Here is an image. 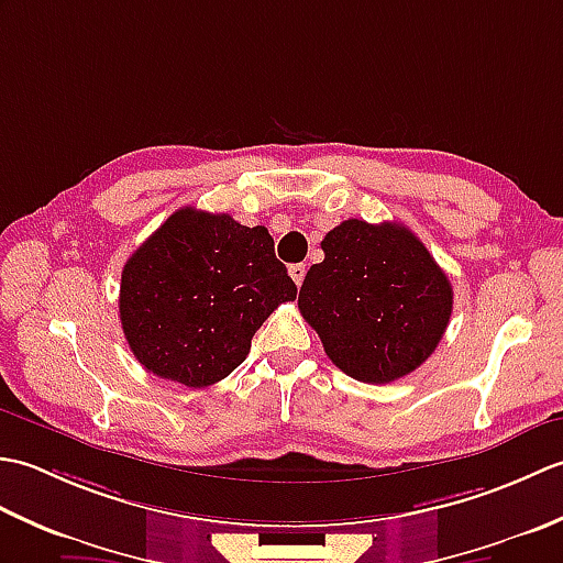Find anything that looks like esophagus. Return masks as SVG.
<instances>
[{
	"label": "esophagus",
	"mask_w": 563,
	"mask_h": 563,
	"mask_svg": "<svg viewBox=\"0 0 563 563\" xmlns=\"http://www.w3.org/2000/svg\"><path fill=\"white\" fill-rule=\"evenodd\" d=\"M305 273H307V266H305V263H292V266H290V278L295 280L297 288H300L302 280H305Z\"/></svg>",
	"instance_id": "obj_1"
}]
</instances>
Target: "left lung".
I'll list each match as a JSON object with an SVG mask.
<instances>
[{
  "label": "left lung",
  "mask_w": 563,
  "mask_h": 563,
  "mask_svg": "<svg viewBox=\"0 0 563 563\" xmlns=\"http://www.w3.org/2000/svg\"><path fill=\"white\" fill-rule=\"evenodd\" d=\"M321 249L297 307L331 363L367 385L423 365L448 329L452 285L421 239L397 222L345 220Z\"/></svg>",
  "instance_id": "1"
}]
</instances>
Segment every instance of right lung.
<instances>
[{
    "label": "right lung",
    "instance_id": "add662e5",
    "mask_svg": "<svg viewBox=\"0 0 563 563\" xmlns=\"http://www.w3.org/2000/svg\"><path fill=\"white\" fill-rule=\"evenodd\" d=\"M295 295L266 227L181 208L128 258L118 307L147 373L198 389L242 365L263 321Z\"/></svg>",
    "mask_w": 563,
    "mask_h": 563
}]
</instances>
